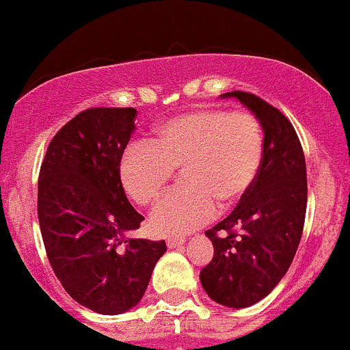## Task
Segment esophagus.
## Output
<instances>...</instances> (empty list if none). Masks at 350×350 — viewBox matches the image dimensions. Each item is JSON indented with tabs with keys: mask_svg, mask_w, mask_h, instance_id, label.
I'll use <instances>...</instances> for the list:
<instances>
[{
	"mask_svg": "<svg viewBox=\"0 0 350 350\" xmlns=\"http://www.w3.org/2000/svg\"><path fill=\"white\" fill-rule=\"evenodd\" d=\"M185 243V238L183 237H172V238H168L167 240V247L168 248H176V247H180V245H183Z\"/></svg>",
	"mask_w": 350,
	"mask_h": 350,
	"instance_id": "esophagus-1",
	"label": "esophagus"
}]
</instances>
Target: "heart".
Masks as SVG:
<instances>
[{
	"label": "heart",
	"instance_id": "obj_1",
	"mask_svg": "<svg viewBox=\"0 0 350 350\" xmlns=\"http://www.w3.org/2000/svg\"><path fill=\"white\" fill-rule=\"evenodd\" d=\"M264 158V133L250 112L202 109L180 113L154 129L148 144L124 151L119 175L127 196L151 206L182 168L185 187L168 193L151 213L160 234L202 226L221 209L237 206L254 187Z\"/></svg>",
	"mask_w": 350,
	"mask_h": 350
}]
</instances>
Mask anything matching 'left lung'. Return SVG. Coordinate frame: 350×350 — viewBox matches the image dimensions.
<instances>
[{
    "label": "left lung",
    "instance_id": "1",
    "mask_svg": "<svg viewBox=\"0 0 350 350\" xmlns=\"http://www.w3.org/2000/svg\"><path fill=\"white\" fill-rule=\"evenodd\" d=\"M247 107L264 131L257 180L237 209L206 237L214 257L200 271L207 296L228 308L264 299L291 265L306 214V163L297 134L275 107L245 92L223 93Z\"/></svg>",
    "mask_w": 350,
    "mask_h": 350
}]
</instances>
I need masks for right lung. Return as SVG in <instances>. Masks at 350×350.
<instances>
[{"label": "right lung", "mask_w": 350, "mask_h": 350, "mask_svg": "<svg viewBox=\"0 0 350 350\" xmlns=\"http://www.w3.org/2000/svg\"><path fill=\"white\" fill-rule=\"evenodd\" d=\"M136 117L131 107L78 113L40 167L37 213L51 267L76 303L102 314L136 306L167 252L165 240L127 237L144 219L119 175Z\"/></svg>", "instance_id": "1"}]
</instances>
